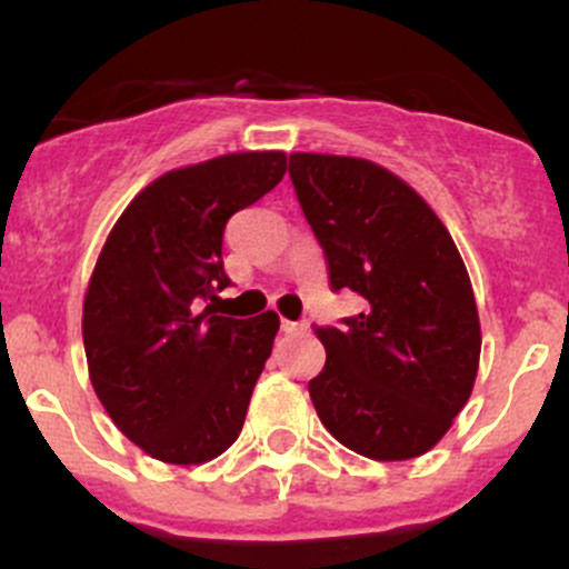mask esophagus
Returning a JSON list of instances; mask_svg holds the SVG:
<instances>
[{"mask_svg":"<svg viewBox=\"0 0 569 569\" xmlns=\"http://www.w3.org/2000/svg\"><path fill=\"white\" fill-rule=\"evenodd\" d=\"M280 329L286 331V335H305L307 331V323H297V321H280Z\"/></svg>","mask_w":569,"mask_h":569,"instance_id":"obj_1","label":"esophagus"}]
</instances>
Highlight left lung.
Returning a JSON list of instances; mask_svg holds the SVG:
<instances>
[{
  "instance_id": "8db88e82",
  "label": "left lung",
  "mask_w": 569,
  "mask_h": 569,
  "mask_svg": "<svg viewBox=\"0 0 569 569\" xmlns=\"http://www.w3.org/2000/svg\"><path fill=\"white\" fill-rule=\"evenodd\" d=\"M289 173L331 289L363 297L342 329H316L326 367L310 380L318 417L371 460L426 455L471 398L479 310L452 234L388 168L345 154L293 152Z\"/></svg>"
}]
</instances>
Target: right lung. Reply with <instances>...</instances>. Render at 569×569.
Returning <instances> with one entry per match:
<instances>
[{
    "label": "right lung",
    "instance_id": "1",
    "mask_svg": "<svg viewBox=\"0 0 569 569\" xmlns=\"http://www.w3.org/2000/svg\"><path fill=\"white\" fill-rule=\"evenodd\" d=\"M286 152H232L162 173L103 243L82 305L90 382L136 447L171 466L230 449L280 318L217 316L234 211L283 179Z\"/></svg>",
    "mask_w": 569,
    "mask_h": 569
}]
</instances>
